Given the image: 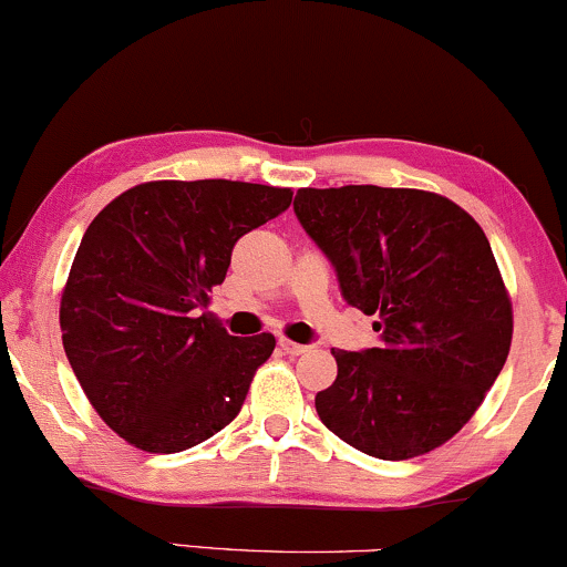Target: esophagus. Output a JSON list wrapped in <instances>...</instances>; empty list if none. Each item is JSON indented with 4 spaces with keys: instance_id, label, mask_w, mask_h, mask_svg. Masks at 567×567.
I'll use <instances>...</instances> for the list:
<instances>
[{
    "instance_id": "1",
    "label": "esophagus",
    "mask_w": 567,
    "mask_h": 567,
    "mask_svg": "<svg viewBox=\"0 0 567 567\" xmlns=\"http://www.w3.org/2000/svg\"><path fill=\"white\" fill-rule=\"evenodd\" d=\"M279 349H282L285 354L298 357V354H306V351H309L311 347H306V343H296V341H288V338H282V341H279Z\"/></svg>"
}]
</instances>
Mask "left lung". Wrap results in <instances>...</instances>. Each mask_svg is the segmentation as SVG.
<instances>
[{
  "label": "left lung",
  "mask_w": 567,
  "mask_h": 567,
  "mask_svg": "<svg viewBox=\"0 0 567 567\" xmlns=\"http://www.w3.org/2000/svg\"><path fill=\"white\" fill-rule=\"evenodd\" d=\"M292 207L383 341L333 349L338 375L315 396L322 424L383 461L445 445L512 347V301L485 231L421 188H298Z\"/></svg>",
  "instance_id": "8db88e82"
}]
</instances>
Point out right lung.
Masks as SVG:
<instances>
[{"label":"right lung","instance_id":"right-lung-1","mask_svg":"<svg viewBox=\"0 0 567 567\" xmlns=\"http://www.w3.org/2000/svg\"><path fill=\"white\" fill-rule=\"evenodd\" d=\"M290 199V188L243 181H148L87 226L61 296L63 349L130 445L178 453L237 419L277 341L229 336L207 306L237 239Z\"/></svg>","mask_w":567,"mask_h":567}]
</instances>
